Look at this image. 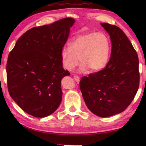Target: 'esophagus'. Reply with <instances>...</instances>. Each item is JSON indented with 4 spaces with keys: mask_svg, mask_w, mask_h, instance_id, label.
<instances>
[{
    "mask_svg": "<svg viewBox=\"0 0 146 146\" xmlns=\"http://www.w3.org/2000/svg\"><path fill=\"white\" fill-rule=\"evenodd\" d=\"M73 78H74V80H75L76 82H80V77H79L78 76H77V75H75V76H74Z\"/></svg>",
    "mask_w": 146,
    "mask_h": 146,
    "instance_id": "obj_1",
    "label": "esophagus"
}]
</instances>
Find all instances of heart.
Wrapping results in <instances>:
<instances>
[{"label":"heart","instance_id":"b5f03b06","mask_svg":"<svg viewBox=\"0 0 146 146\" xmlns=\"http://www.w3.org/2000/svg\"><path fill=\"white\" fill-rule=\"evenodd\" d=\"M110 53V43L105 34L88 33L76 37L70 46H64L61 56L63 66L68 71L78 66L80 60V70L97 72L107 66Z\"/></svg>","mask_w":146,"mask_h":146}]
</instances>
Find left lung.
<instances>
[{
    "mask_svg": "<svg viewBox=\"0 0 146 146\" xmlns=\"http://www.w3.org/2000/svg\"><path fill=\"white\" fill-rule=\"evenodd\" d=\"M100 24L110 37V59L103 70L83 76L80 88L88 109L98 117H108L124 111L131 104L140 75L137 53L123 31L108 23Z\"/></svg>",
    "mask_w": 146,
    "mask_h": 146,
    "instance_id": "8db88e82",
    "label": "left lung"
}]
</instances>
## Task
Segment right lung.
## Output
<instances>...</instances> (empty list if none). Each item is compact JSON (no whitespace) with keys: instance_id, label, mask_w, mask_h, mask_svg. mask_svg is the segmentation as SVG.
<instances>
[{"instance_id":"obj_1","label":"right lung","mask_w":146,"mask_h":146,"mask_svg":"<svg viewBox=\"0 0 146 146\" xmlns=\"http://www.w3.org/2000/svg\"><path fill=\"white\" fill-rule=\"evenodd\" d=\"M75 19L66 17L24 33L8 56L9 95L25 112L45 117L62 100L61 80L70 75L61 56Z\"/></svg>"}]
</instances>
